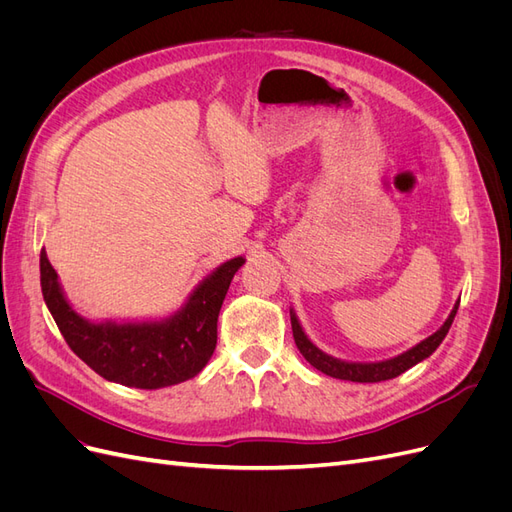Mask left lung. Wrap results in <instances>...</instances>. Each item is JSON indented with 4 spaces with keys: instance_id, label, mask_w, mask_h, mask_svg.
Returning <instances> with one entry per match:
<instances>
[{
    "instance_id": "1",
    "label": "left lung",
    "mask_w": 512,
    "mask_h": 512,
    "mask_svg": "<svg viewBox=\"0 0 512 512\" xmlns=\"http://www.w3.org/2000/svg\"><path fill=\"white\" fill-rule=\"evenodd\" d=\"M459 309V301L453 305L451 314L444 320L442 327L425 337L423 342H418L416 346H412L410 350L401 352L393 359H386V361H374V363H361V361H344V359H337V356H331L324 350H320L312 339L307 337V333L303 331L301 322L294 314V309L290 307V324H292V335H294V344L301 350V354L305 356V361L316 367L322 374H327L331 378H339V380H350V382H382V380H391L397 378L399 374H404L410 367H414L416 363H421L425 359L438 350V346L442 344V339L446 337L448 329H451V324L455 320V314Z\"/></svg>"
}]
</instances>
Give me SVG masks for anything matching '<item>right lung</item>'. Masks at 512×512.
Returning a JSON list of instances; mask_svg holds the SVG:
<instances>
[{
    "label": "right lung",
    "instance_id": "1",
    "mask_svg": "<svg viewBox=\"0 0 512 512\" xmlns=\"http://www.w3.org/2000/svg\"><path fill=\"white\" fill-rule=\"evenodd\" d=\"M245 262L235 256L198 282L185 303L164 318L89 320L70 305L44 247L40 286L46 307L72 352L108 382L164 389L198 376L218 344V316L232 277Z\"/></svg>",
    "mask_w": 512,
    "mask_h": 512
}]
</instances>
